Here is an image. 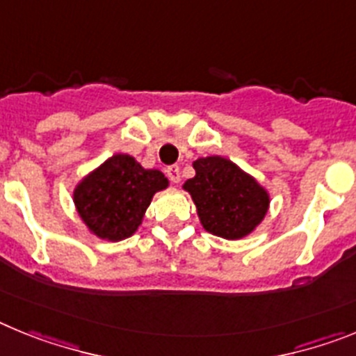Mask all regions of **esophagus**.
Instances as JSON below:
<instances>
[{
  "mask_svg": "<svg viewBox=\"0 0 356 356\" xmlns=\"http://www.w3.org/2000/svg\"><path fill=\"white\" fill-rule=\"evenodd\" d=\"M165 172H168L169 180H171L172 184H178V181H180V168H178V165H169Z\"/></svg>",
  "mask_w": 356,
  "mask_h": 356,
  "instance_id": "esophagus-1",
  "label": "esophagus"
}]
</instances>
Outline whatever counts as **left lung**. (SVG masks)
Segmentation results:
<instances>
[{
	"mask_svg": "<svg viewBox=\"0 0 356 356\" xmlns=\"http://www.w3.org/2000/svg\"><path fill=\"white\" fill-rule=\"evenodd\" d=\"M196 176L184 184L191 194L203 228L217 237L237 241L264 221L269 194L225 156H205L193 163Z\"/></svg>",
	"mask_w": 356,
	"mask_h": 356,
	"instance_id": "left-lung-1",
	"label": "left lung"
}]
</instances>
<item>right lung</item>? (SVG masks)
Masks as SVG:
<instances>
[{
    "label": "right lung",
    "instance_id": "1",
    "mask_svg": "<svg viewBox=\"0 0 356 356\" xmlns=\"http://www.w3.org/2000/svg\"><path fill=\"white\" fill-rule=\"evenodd\" d=\"M168 185L159 169H144L134 156L118 153L85 176L72 201L90 234L118 242L137 232L155 193Z\"/></svg>",
    "mask_w": 356,
    "mask_h": 356
}]
</instances>
